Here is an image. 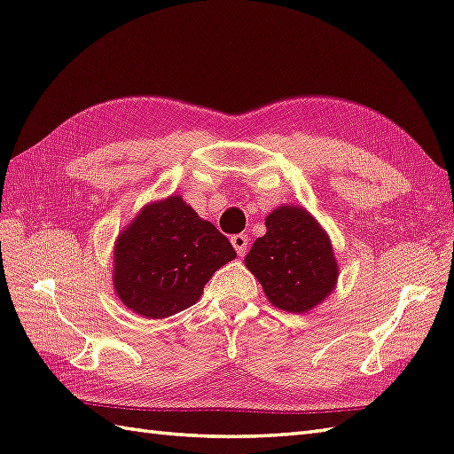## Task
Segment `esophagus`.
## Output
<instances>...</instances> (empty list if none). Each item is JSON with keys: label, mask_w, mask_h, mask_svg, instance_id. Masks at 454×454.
<instances>
[{"label": "esophagus", "mask_w": 454, "mask_h": 454, "mask_svg": "<svg viewBox=\"0 0 454 454\" xmlns=\"http://www.w3.org/2000/svg\"><path fill=\"white\" fill-rule=\"evenodd\" d=\"M231 245H233V248L237 250L239 256H245L247 250H248V237L242 235V233L231 237Z\"/></svg>", "instance_id": "esophagus-1"}]
</instances>
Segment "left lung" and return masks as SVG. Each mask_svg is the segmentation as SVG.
<instances>
[{
	"mask_svg": "<svg viewBox=\"0 0 454 454\" xmlns=\"http://www.w3.org/2000/svg\"><path fill=\"white\" fill-rule=\"evenodd\" d=\"M268 301L283 312L306 314L333 293L339 263L324 227L304 206H279L265 215V235L245 258Z\"/></svg>",
	"mask_w": 454,
	"mask_h": 454,
	"instance_id": "8db88e82",
	"label": "left lung"
}]
</instances>
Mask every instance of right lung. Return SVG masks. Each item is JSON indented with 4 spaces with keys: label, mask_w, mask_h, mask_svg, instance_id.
Wrapping results in <instances>:
<instances>
[{
    "label": "right lung",
    "mask_w": 454,
    "mask_h": 454,
    "mask_svg": "<svg viewBox=\"0 0 454 454\" xmlns=\"http://www.w3.org/2000/svg\"><path fill=\"white\" fill-rule=\"evenodd\" d=\"M237 258L225 235L179 194L144 206L114 247V289L129 310L150 319L183 312L204 285Z\"/></svg>",
    "instance_id": "obj_1"
}]
</instances>
